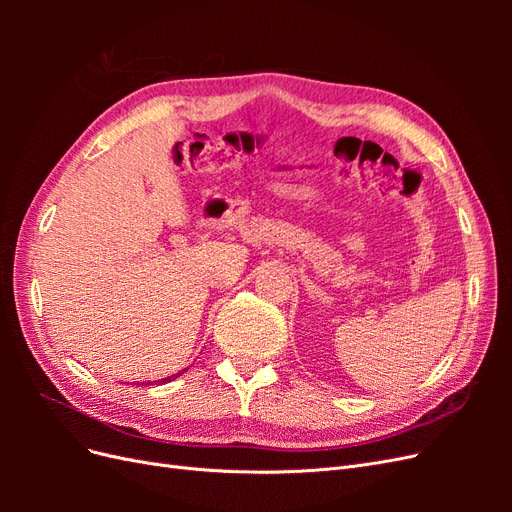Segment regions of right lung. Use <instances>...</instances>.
Returning a JSON list of instances; mask_svg holds the SVG:
<instances>
[{
    "mask_svg": "<svg viewBox=\"0 0 512 512\" xmlns=\"http://www.w3.org/2000/svg\"><path fill=\"white\" fill-rule=\"evenodd\" d=\"M185 371V369H183ZM177 376H181V374H175V376H168V378H162V380H158V382H170V380H175ZM147 384H151V382H147Z\"/></svg>",
    "mask_w": 512,
    "mask_h": 512,
    "instance_id": "obj_1",
    "label": "right lung"
}]
</instances>
